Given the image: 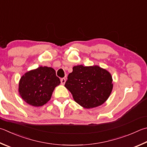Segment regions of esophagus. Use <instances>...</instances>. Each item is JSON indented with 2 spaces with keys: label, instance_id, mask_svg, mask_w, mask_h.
<instances>
[{
  "label": "esophagus",
  "instance_id": "obj_1",
  "mask_svg": "<svg viewBox=\"0 0 147 147\" xmlns=\"http://www.w3.org/2000/svg\"><path fill=\"white\" fill-rule=\"evenodd\" d=\"M60 81H61V84L62 85H64L65 84V78H62L60 80Z\"/></svg>",
  "mask_w": 147,
  "mask_h": 147
}]
</instances>
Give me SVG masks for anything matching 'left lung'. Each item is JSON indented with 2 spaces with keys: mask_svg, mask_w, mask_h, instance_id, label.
<instances>
[{
  "mask_svg": "<svg viewBox=\"0 0 147 147\" xmlns=\"http://www.w3.org/2000/svg\"><path fill=\"white\" fill-rule=\"evenodd\" d=\"M113 77L106 69L98 65L74 66L69 74L65 87L74 100L82 107L92 109L103 104L113 88Z\"/></svg>",
  "mask_w": 147,
  "mask_h": 147,
  "instance_id": "left-lung-1",
  "label": "left lung"
}]
</instances>
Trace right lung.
<instances>
[{"instance_id": "obj_1", "label": "right lung", "mask_w": 147, "mask_h": 147, "mask_svg": "<svg viewBox=\"0 0 147 147\" xmlns=\"http://www.w3.org/2000/svg\"><path fill=\"white\" fill-rule=\"evenodd\" d=\"M60 84L54 69L38 67L22 76L18 84V92L22 100L34 107H41L51 98L55 88Z\"/></svg>"}]
</instances>
